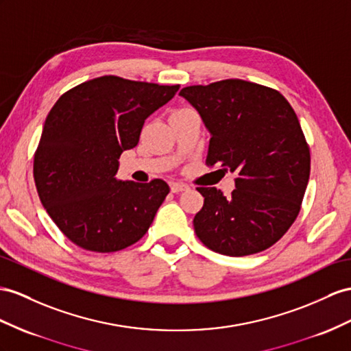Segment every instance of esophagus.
<instances>
[{
	"label": "esophagus",
	"instance_id": "obj_1",
	"mask_svg": "<svg viewBox=\"0 0 351 351\" xmlns=\"http://www.w3.org/2000/svg\"><path fill=\"white\" fill-rule=\"evenodd\" d=\"M170 190H172V193H181V191H185L188 190V185L186 184H182V182H172L170 184Z\"/></svg>",
	"mask_w": 351,
	"mask_h": 351
}]
</instances>
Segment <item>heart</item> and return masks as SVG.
<instances>
[{
  "label": "heart",
  "instance_id": "heart-1",
  "mask_svg": "<svg viewBox=\"0 0 351 351\" xmlns=\"http://www.w3.org/2000/svg\"><path fill=\"white\" fill-rule=\"evenodd\" d=\"M182 110H188V108H182ZM179 111V110H178Z\"/></svg>",
  "mask_w": 351,
  "mask_h": 351
}]
</instances>
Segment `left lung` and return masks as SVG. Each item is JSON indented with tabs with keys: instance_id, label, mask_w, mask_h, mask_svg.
Segmentation results:
<instances>
[{
	"instance_id": "obj_1",
	"label": "left lung",
	"mask_w": 351,
	"mask_h": 351,
	"mask_svg": "<svg viewBox=\"0 0 351 351\" xmlns=\"http://www.w3.org/2000/svg\"><path fill=\"white\" fill-rule=\"evenodd\" d=\"M209 129L206 165L236 173L226 197H204L194 231L213 252L246 256L273 246L301 210L310 178V148L293 108L277 90L231 78L181 90Z\"/></svg>"
}]
</instances>
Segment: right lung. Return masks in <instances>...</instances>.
I'll list each match as a JSON object with an SVG mask.
<instances>
[{"label": "right lung", "mask_w": 351, "mask_h": 351, "mask_svg": "<svg viewBox=\"0 0 351 351\" xmlns=\"http://www.w3.org/2000/svg\"><path fill=\"white\" fill-rule=\"evenodd\" d=\"M179 84L104 75L62 95L44 123L34 179L49 217L74 245L110 254L139 241L170 188L117 178L121 152L138 145L142 125Z\"/></svg>", "instance_id": "right-lung-1"}]
</instances>
